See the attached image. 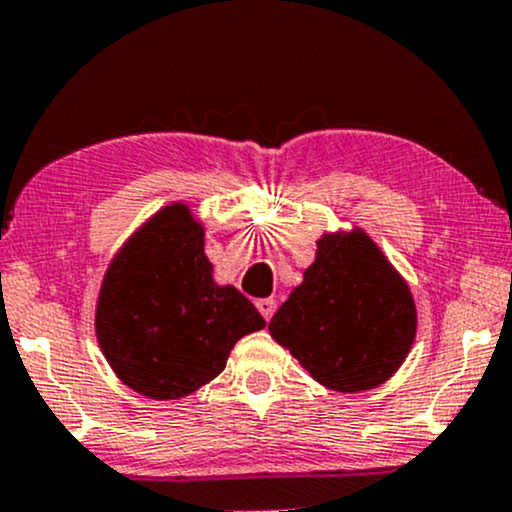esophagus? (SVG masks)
Wrapping results in <instances>:
<instances>
[{
  "label": "esophagus",
  "instance_id": "34e87169",
  "mask_svg": "<svg viewBox=\"0 0 512 512\" xmlns=\"http://www.w3.org/2000/svg\"><path fill=\"white\" fill-rule=\"evenodd\" d=\"M257 305V310H260V313H262V317H264V320H272V315L276 313V301H274V298H260V301H257L255 303Z\"/></svg>",
  "mask_w": 512,
  "mask_h": 512
}]
</instances>
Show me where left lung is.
<instances>
[{"label":"left lung","instance_id":"obj_1","mask_svg":"<svg viewBox=\"0 0 512 512\" xmlns=\"http://www.w3.org/2000/svg\"><path fill=\"white\" fill-rule=\"evenodd\" d=\"M269 332L330 390L385 383L416 334L409 286L363 231L325 236L303 284L276 310Z\"/></svg>","mask_w":512,"mask_h":512}]
</instances>
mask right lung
I'll use <instances>...</instances> for the list:
<instances>
[{
	"mask_svg": "<svg viewBox=\"0 0 512 512\" xmlns=\"http://www.w3.org/2000/svg\"><path fill=\"white\" fill-rule=\"evenodd\" d=\"M264 317L233 286H216L204 231L185 204L151 219L110 264L96 310L105 358L151 399L190 395L226 368Z\"/></svg>",
	"mask_w": 512,
	"mask_h": 512,
	"instance_id": "1",
	"label": "right lung"
}]
</instances>
